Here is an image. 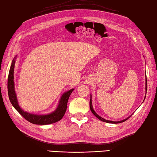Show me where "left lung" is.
Segmentation results:
<instances>
[{
  "instance_id": "obj_1",
  "label": "left lung",
  "mask_w": 157,
  "mask_h": 157,
  "mask_svg": "<svg viewBox=\"0 0 157 157\" xmlns=\"http://www.w3.org/2000/svg\"><path fill=\"white\" fill-rule=\"evenodd\" d=\"M146 90L147 91V80H146ZM146 97V96H145ZM145 99V98H144ZM90 110H91V111H92V113H93V114H94L96 117H97L98 119H100L101 120V121H104V122H106V123H122V122H123V121H126L127 119H129L130 117L131 116H129V117H128L127 119H124V120H122V121H109V120H106V119H103V118H102L101 117H100L98 115H97L96 114V113H95V111H94V109H93V108H92V100L90 99Z\"/></svg>"
}]
</instances>
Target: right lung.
Here are the masks:
<instances>
[{"label":"right lung","instance_id":"1","mask_svg":"<svg viewBox=\"0 0 157 157\" xmlns=\"http://www.w3.org/2000/svg\"><path fill=\"white\" fill-rule=\"evenodd\" d=\"M15 63V59H13L11 65V68H10L9 70L7 83L9 98L12 105L14 106V108L19 113V114L23 116L27 121L32 123H34V124H51V123H54L55 122L59 121V120H61L63 118V117L64 116L67 110V105L69 96L71 95V92L74 90V89L70 90L67 91L63 94L61 100H60L59 105L57 109H56L54 112L51 113V114L46 115H38L31 114V113H28L27 112L23 111L18 105L17 99V96L15 92L14 81H13V79H14L13 73H14Z\"/></svg>","mask_w":157,"mask_h":157}]
</instances>
